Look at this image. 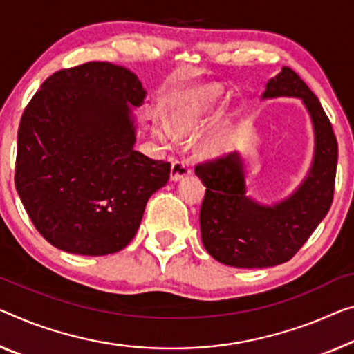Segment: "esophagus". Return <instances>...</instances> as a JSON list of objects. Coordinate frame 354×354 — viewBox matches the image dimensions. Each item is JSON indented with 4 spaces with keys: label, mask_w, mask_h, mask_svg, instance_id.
<instances>
[{
    "label": "esophagus",
    "mask_w": 354,
    "mask_h": 354,
    "mask_svg": "<svg viewBox=\"0 0 354 354\" xmlns=\"http://www.w3.org/2000/svg\"><path fill=\"white\" fill-rule=\"evenodd\" d=\"M188 174H189V165H188L187 160L178 158V160H176V161L172 162V166H171V180L177 182V180H180V178L187 177Z\"/></svg>",
    "instance_id": "1"
}]
</instances>
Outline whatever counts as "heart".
Segmentation results:
<instances>
[{
	"mask_svg": "<svg viewBox=\"0 0 354 354\" xmlns=\"http://www.w3.org/2000/svg\"><path fill=\"white\" fill-rule=\"evenodd\" d=\"M221 90L215 85L203 86L199 90H192L188 93L178 96V100L174 102L169 112V129L158 128L155 129V136L161 142H169L172 135L187 136L194 133L196 129L203 127L207 120V115L214 109L215 102L220 100ZM201 150L209 155L220 153L223 150V142L216 134H210L203 139Z\"/></svg>",
	"mask_w": 354,
	"mask_h": 354,
	"instance_id": "b5f03b06",
	"label": "heart"
}]
</instances>
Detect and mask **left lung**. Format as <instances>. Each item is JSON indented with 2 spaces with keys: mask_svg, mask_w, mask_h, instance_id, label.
Returning a JSON list of instances; mask_svg holds the SVG:
<instances>
[{
  "mask_svg": "<svg viewBox=\"0 0 354 354\" xmlns=\"http://www.w3.org/2000/svg\"><path fill=\"white\" fill-rule=\"evenodd\" d=\"M263 100L297 97L312 120L315 147L307 176L285 199L261 204L247 194L239 151L194 167L205 187L199 212L201 237L212 258L232 268L263 269L290 261L333 204L337 139L318 97L290 68L266 84Z\"/></svg>",
  "mask_w": 354,
  "mask_h": 354,
  "instance_id": "1",
  "label": "left lung"
}]
</instances>
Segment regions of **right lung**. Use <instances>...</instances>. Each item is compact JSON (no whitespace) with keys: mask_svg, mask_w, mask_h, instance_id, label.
I'll use <instances>...</instances> for the list:
<instances>
[{"mask_svg":"<svg viewBox=\"0 0 354 354\" xmlns=\"http://www.w3.org/2000/svg\"><path fill=\"white\" fill-rule=\"evenodd\" d=\"M138 75L106 62L52 74L21 115L15 188L41 236L84 257L133 241L145 204L171 165L134 150Z\"/></svg>","mask_w":354,"mask_h":354,"instance_id":"1","label":"right lung"}]
</instances>
